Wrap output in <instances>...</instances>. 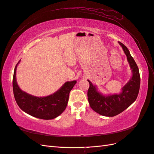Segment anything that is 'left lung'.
<instances>
[{"label": "left lung", "mask_w": 154, "mask_h": 154, "mask_svg": "<svg viewBox=\"0 0 154 154\" xmlns=\"http://www.w3.org/2000/svg\"><path fill=\"white\" fill-rule=\"evenodd\" d=\"M127 56L132 72V77L127 84L121 88L119 94H103L98 91L96 85L88 80L90 87L87 96L89 104L94 112L103 116L113 117L123 112L137 99L140 85L138 67L131 56L128 49L121 42H118Z\"/></svg>", "instance_id": "obj_1"}]
</instances>
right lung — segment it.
<instances>
[{
	"label": "right lung",
	"instance_id": "1",
	"mask_svg": "<svg viewBox=\"0 0 154 154\" xmlns=\"http://www.w3.org/2000/svg\"><path fill=\"white\" fill-rule=\"evenodd\" d=\"M20 62V60L14 69L12 83L14 98L20 109L38 119L48 120L59 116L66 109L69 92L77 81H67L54 93L44 97H37L23 91L17 85L16 69Z\"/></svg>",
	"mask_w": 154,
	"mask_h": 154
}]
</instances>
